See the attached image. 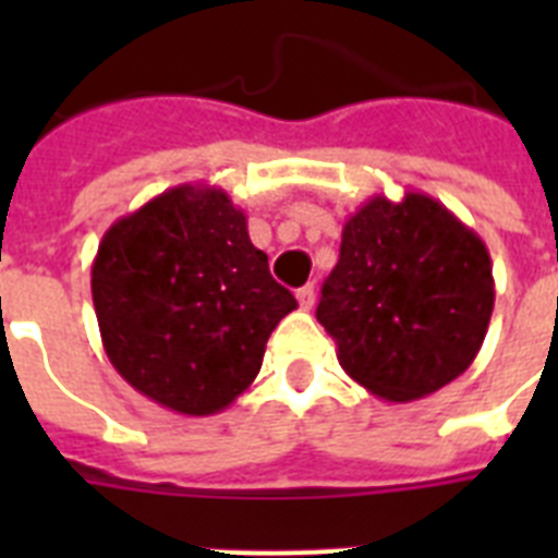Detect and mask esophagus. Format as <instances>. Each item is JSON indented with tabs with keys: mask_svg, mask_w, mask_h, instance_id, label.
Returning <instances> with one entry per match:
<instances>
[{
	"mask_svg": "<svg viewBox=\"0 0 558 558\" xmlns=\"http://www.w3.org/2000/svg\"><path fill=\"white\" fill-rule=\"evenodd\" d=\"M295 295H298V304L304 306V310H313V304H315V287H313V283H306V287L298 289Z\"/></svg>",
	"mask_w": 558,
	"mask_h": 558,
	"instance_id": "1",
	"label": "esophagus"
}]
</instances>
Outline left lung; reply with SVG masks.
I'll return each instance as SVG.
<instances>
[{
	"mask_svg": "<svg viewBox=\"0 0 558 558\" xmlns=\"http://www.w3.org/2000/svg\"><path fill=\"white\" fill-rule=\"evenodd\" d=\"M495 306L489 248L442 202L376 193L344 222L315 318L350 379L385 402L428 397L475 362Z\"/></svg>",
	"mask_w": 558,
	"mask_h": 558,
	"instance_id": "8db88e82",
	"label": "left lung"
}]
</instances>
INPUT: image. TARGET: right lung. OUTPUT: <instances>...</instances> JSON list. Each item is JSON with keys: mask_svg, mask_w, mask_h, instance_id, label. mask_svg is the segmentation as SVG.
Here are the masks:
<instances>
[{"mask_svg": "<svg viewBox=\"0 0 558 558\" xmlns=\"http://www.w3.org/2000/svg\"><path fill=\"white\" fill-rule=\"evenodd\" d=\"M92 301L112 367L187 416L226 411L298 306L214 185L170 187L116 219L92 260Z\"/></svg>", "mask_w": 558, "mask_h": 558, "instance_id": "right-lung-1", "label": "right lung"}]
</instances>
